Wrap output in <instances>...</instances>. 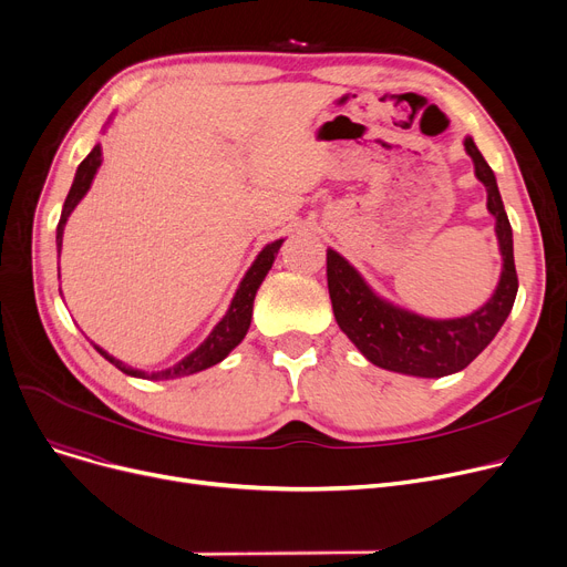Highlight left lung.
Wrapping results in <instances>:
<instances>
[{
	"label": "left lung",
	"mask_w": 567,
	"mask_h": 567,
	"mask_svg": "<svg viewBox=\"0 0 567 567\" xmlns=\"http://www.w3.org/2000/svg\"><path fill=\"white\" fill-rule=\"evenodd\" d=\"M464 146L475 165V176L487 188V208L496 218L503 271L492 299L462 319H425L381 301L336 250H326V278L338 326L361 349L365 359L383 370L413 377H445L464 370L498 333L517 296L513 255V227L505 216L492 167L471 137Z\"/></svg>",
	"instance_id": "1"
}]
</instances>
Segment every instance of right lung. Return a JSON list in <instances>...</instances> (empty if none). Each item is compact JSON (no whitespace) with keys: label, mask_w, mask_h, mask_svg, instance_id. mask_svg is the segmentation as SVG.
Returning a JSON list of instances; mask_svg holds the SVG:
<instances>
[{"label":"right lung","mask_w":567,"mask_h":567,"mask_svg":"<svg viewBox=\"0 0 567 567\" xmlns=\"http://www.w3.org/2000/svg\"><path fill=\"white\" fill-rule=\"evenodd\" d=\"M99 165H101V146L96 144V146L92 148V154H89V156L80 163V167H78V172H75V182H73L71 190H69L66 202H64V212H62V218H59V225H56V248H59V250H62L64 225H66V220H69L73 208L78 206V202L84 197V193L89 190V186H92V178H94ZM280 246H282V238H280V241L268 244V246L259 252V257H257L255 264L250 266V271L246 274L241 287L236 289L234 301H231L227 315L223 317V321L212 331V336H208L193 353H188L186 359H182L176 365H172V368H167V370H161V372L146 374V372H142V370L126 368L122 361L112 359V355H110L107 351H103L101 347H96L99 353L105 355V359H107L112 365H116L118 370H122L124 374L142 377V379H176V377H186V374L202 372V370H206V368H212V365L220 363V361L225 359V355H227L238 342H241V340L246 338V333H248V329H250V319H252L255 293H257L261 280L266 278V274L271 271L274 259H276Z\"/></svg>","instance_id":"1"}]
</instances>
